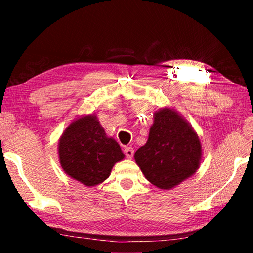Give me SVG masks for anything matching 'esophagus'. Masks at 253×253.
Segmentation results:
<instances>
[{"label":"esophagus","instance_id":"obj_1","mask_svg":"<svg viewBox=\"0 0 253 253\" xmlns=\"http://www.w3.org/2000/svg\"><path fill=\"white\" fill-rule=\"evenodd\" d=\"M124 153H125V155L127 158H131L134 156V148L131 147H125L124 148Z\"/></svg>","mask_w":253,"mask_h":253}]
</instances>
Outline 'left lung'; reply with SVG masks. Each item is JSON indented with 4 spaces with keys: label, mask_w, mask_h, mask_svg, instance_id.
Segmentation results:
<instances>
[{
    "label": "left lung",
    "mask_w": 253,
    "mask_h": 253,
    "mask_svg": "<svg viewBox=\"0 0 253 253\" xmlns=\"http://www.w3.org/2000/svg\"><path fill=\"white\" fill-rule=\"evenodd\" d=\"M134 157L148 182L170 190L199 169L202 145L191 124L178 111L165 107L154 113L147 142Z\"/></svg>",
    "instance_id": "1"
}]
</instances>
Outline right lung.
<instances>
[{
    "instance_id": "right-lung-1",
    "label": "right lung",
    "mask_w": 253,
    "mask_h": 253,
    "mask_svg": "<svg viewBox=\"0 0 253 253\" xmlns=\"http://www.w3.org/2000/svg\"><path fill=\"white\" fill-rule=\"evenodd\" d=\"M58 155L63 172L87 187L106 181L113 166L125 157L95 114L83 115L69 124L59 138Z\"/></svg>"
}]
</instances>
